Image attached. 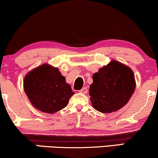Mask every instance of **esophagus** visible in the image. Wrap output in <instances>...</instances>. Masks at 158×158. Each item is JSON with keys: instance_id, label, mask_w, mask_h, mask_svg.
Wrapping results in <instances>:
<instances>
[{"instance_id": "obj_1", "label": "esophagus", "mask_w": 158, "mask_h": 158, "mask_svg": "<svg viewBox=\"0 0 158 158\" xmlns=\"http://www.w3.org/2000/svg\"><path fill=\"white\" fill-rule=\"evenodd\" d=\"M87 92H88V88H82L81 89L79 90V93H81V94H86Z\"/></svg>"}]
</instances>
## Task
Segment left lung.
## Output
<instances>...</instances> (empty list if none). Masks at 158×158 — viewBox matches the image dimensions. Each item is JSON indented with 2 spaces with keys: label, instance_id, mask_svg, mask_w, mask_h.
Wrapping results in <instances>:
<instances>
[{
  "label": "left lung",
  "instance_id": "1",
  "mask_svg": "<svg viewBox=\"0 0 158 158\" xmlns=\"http://www.w3.org/2000/svg\"><path fill=\"white\" fill-rule=\"evenodd\" d=\"M90 99L96 110L104 114L117 111L128 103L136 87L133 71L112 60L93 75Z\"/></svg>",
  "mask_w": 158,
  "mask_h": 158
}]
</instances>
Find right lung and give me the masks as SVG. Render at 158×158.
I'll return each mask as SVG.
<instances>
[{
  "mask_svg": "<svg viewBox=\"0 0 158 158\" xmlns=\"http://www.w3.org/2000/svg\"><path fill=\"white\" fill-rule=\"evenodd\" d=\"M23 88L32 106L48 114L65 108L74 94L59 69L48 64L29 72L23 80Z\"/></svg>",
  "mask_w": 158,
  "mask_h": 158,
  "instance_id": "obj_1",
  "label": "right lung"
}]
</instances>
